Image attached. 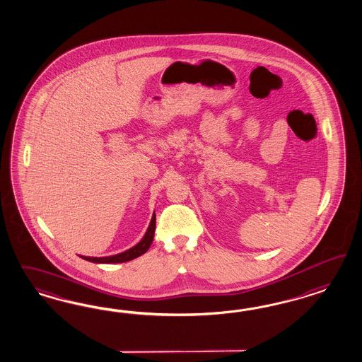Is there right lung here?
Here are the masks:
<instances>
[{"label": "right lung", "mask_w": 362, "mask_h": 362, "mask_svg": "<svg viewBox=\"0 0 362 362\" xmlns=\"http://www.w3.org/2000/svg\"><path fill=\"white\" fill-rule=\"evenodd\" d=\"M154 232H156V215L153 216V218L150 221L146 235H144V238L132 249H129L124 253H119V255H110V257H84V255H81V258H84L89 262H95V264H121V262L132 261L139 255L146 253L154 240Z\"/></svg>", "instance_id": "1"}]
</instances>
